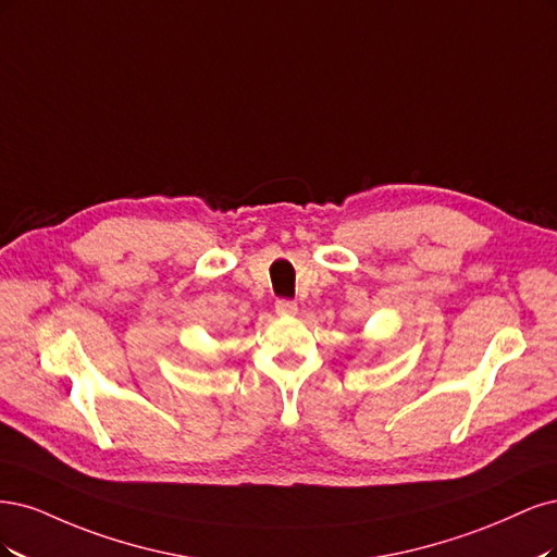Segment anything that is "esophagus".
Here are the masks:
<instances>
[{
  "instance_id": "esophagus-1",
  "label": "esophagus",
  "mask_w": 557,
  "mask_h": 557,
  "mask_svg": "<svg viewBox=\"0 0 557 557\" xmlns=\"http://www.w3.org/2000/svg\"><path fill=\"white\" fill-rule=\"evenodd\" d=\"M275 312L282 314V317H294L298 312V305L294 300H286V298H280L275 302Z\"/></svg>"
}]
</instances>
